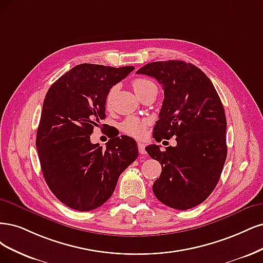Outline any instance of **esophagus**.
<instances>
[{"instance_id": "1", "label": "esophagus", "mask_w": 263, "mask_h": 263, "mask_svg": "<svg viewBox=\"0 0 263 263\" xmlns=\"http://www.w3.org/2000/svg\"><path fill=\"white\" fill-rule=\"evenodd\" d=\"M138 147H139L140 154H141L143 157H145L146 152H145V145H144V143H143V142H139V143H138Z\"/></svg>"}]
</instances>
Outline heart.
Masks as SVG:
<instances>
[{
	"label": "heart",
	"instance_id": "obj_1",
	"mask_svg": "<svg viewBox=\"0 0 263 263\" xmlns=\"http://www.w3.org/2000/svg\"><path fill=\"white\" fill-rule=\"evenodd\" d=\"M132 87H133V90L135 94H137V96L139 97L140 95L144 94V92L147 91L148 89L156 88V85L151 80L138 78V79L133 80ZM112 94H114V89H111V91L109 92L108 103L110 101V99H111ZM146 124H147V122L145 120L131 117V118H128V119H125L121 123L120 128H121V131L125 134L131 135V137H134V138H141L144 134H145Z\"/></svg>",
	"mask_w": 263,
	"mask_h": 263
}]
</instances>
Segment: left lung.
Instances as JSON below:
<instances>
[{
  "instance_id": "left-lung-1",
  "label": "left lung",
  "mask_w": 263,
  "mask_h": 263,
  "mask_svg": "<svg viewBox=\"0 0 263 263\" xmlns=\"http://www.w3.org/2000/svg\"><path fill=\"white\" fill-rule=\"evenodd\" d=\"M163 85L164 100L153 137H176L177 145L146 152L162 165L153 184L165 205L188 210L199 205L216 187L227 156L226 117L222 101L199 67L180 60L147 63L137 71Z\"/></svg>"
}]
</instances>
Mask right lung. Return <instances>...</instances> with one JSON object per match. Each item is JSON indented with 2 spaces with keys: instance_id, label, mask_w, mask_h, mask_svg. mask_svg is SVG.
<instances>
[{
  "instance_id": "add662e5",
  "label": "right lung",
  "mask_w": 263,
  "mask_h": 263,
  "mask_svg": "<svg viewBox=\"0 0 263 263\" xmlns=\"http://www.w3.org/2000/svg\"><path fill=\"white\" fill-rule=\"evenodd\" d=\"M133 70L83 63L47 92L36 138L41 171L50 190L73 210L103 205L121 173L139 156L137 142L126 135L110 139L105 148L90 142L106 117L108 92Z\"/></svg>"
}]
</instances>
